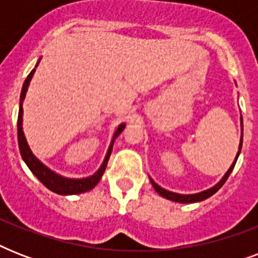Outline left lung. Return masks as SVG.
Returning <instances> with one entry per match:
<instances>
[{
    "instance_id": "8db88e82",
    "label": "left lung",
    "mask_w": 258,
    "mask_h": 258,
    "mask_svg": "<svg viewBox=\"0 0 258 258\" xmlns=\"http://www.w3.org/2000/svg\"><path fill=\"white\" fill-rule=\"evenodd\" d=\"M241 130H242V116H241ZM241 147H242V133H241L238 153H237L234 162H233L232 166L229 167L228 171L225 172V175L222 176V179H221L217 184H214L213 187L208 188V190H204V191H201V192H196V194H178V192L169 191V190H166V188L161 187L159 184L155 183V182H154V180L150 178V180H151V184H153V187L157 190L158 194L163 197V198H166V200L174 201V202H179V204H194V202H201V201H204V200H206V198H209V197H212L214 192H217L221 187H222V184L226 182V179H228L229 175H230L232 170L234 169V165H236L237 158H238V155H240V153H241Z\"/></svg>"
}]
</instances>
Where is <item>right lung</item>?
Returning a JSON list of instances; mask_svg holds the SVG:
<instances>
[{
  "mask_svg": "<svg viewBox=\"0 0 258 258\" xmlns=\"http://www.w3.org/2000/svg\"><path fill=\"white\" fill-rule=\"evenodd\" d=\"M38 62H40V58H38L37 64L34 67V70H32L28 78L25 79L24 82V86H22L21 96H20V109H18V120H17V135H18V147H20V153H21V157L24 159V162L26 163V166L29 167V170L33 172V175L37 176V179L41 182L45 187H48L50 191L56 192V194H60V196H74V194H82V192L89 191L92 190L99 180L101 179V175L104 172L105 167H107V163H108L109 155H111V151H112L113 142L119 135L121 134V131L124 130L125 123H121L119 124V127L116 128L115 134H113L112 141L109 143V147L107 150V154H105L104 161L101 163V166L99 167L95 174L87 176V178H67V176H62L57 172H54L53 170H50L49 167H46L44 163H42L38 158L34 157V154L32 153V150L29 149L28 146V142H26V138L24 135V131H22V113H24V109H22V103H24V99L26 96V91H28V87L30 84V80L33 78L34 72H36V68H37Z\"/></svg>",
  "mask_w": 258,
  "mask_h": 258,
  "instance_id": "1",
  "label": "right lung"
}]
</instances>
